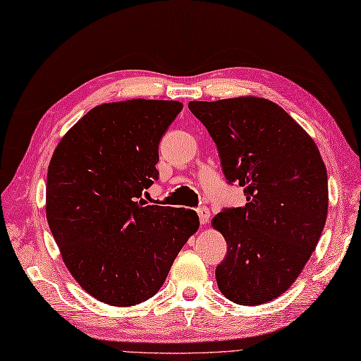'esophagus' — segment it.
Here are the masks:
<instances>
[{
	"mask_svg": "<svg viewBox=\"0 0 361 361\" xmlns=\"http://www.w3.org/2000/svg\"><path fill=\"white\" fill-rule=\"evenodd\" d=\"M196 214L200 216L201 224H207L209 219H210V210L207 207H198L196 209Z\"/></svg>",
	"mask_w": 361,
	"mask_h": 361,
	"instance_id": "34e87169",
	"label": "esophagus"
}]
</instances>
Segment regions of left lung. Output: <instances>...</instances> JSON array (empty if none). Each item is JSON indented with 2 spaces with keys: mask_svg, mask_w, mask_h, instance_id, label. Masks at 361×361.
<instances>
[{
  "mask_svg": "<svg viewBox=\"0 0 361 361\" xmlns=\"http://www.w3.org/2000/svg\"><path fill=\"white\" fill-rule=\"evenodd\" d=\"M219 149L223 174L247 204L212 219L228 243L215 270L224 297L262 305L286 292L316 250L327 220V169L310 135L261 97L190 102Z\"/></svg>",
  "mask_w": 361,
  "mask_h": 361,
  "instance_id": "1",
  "label": "left lung"
}]
</instances>
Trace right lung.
<instances>
[{
	"instance_id": "1",
	"label": "right lung",
	"mask_w": 361,
	"mask_h": 361,
	"mask_svg": "<svg viewBox=\"0 0 361 361\" xmlns=\"http://www.w3.org/2000/svg\"><path fill=\"white\" fill-rule=\"evenodd\" d=\"M182 104L133 99L86 113L53 152L47 221L81 288L111 307H133L159 292L188 237L192 209L147 206L159 179L160 140Z\"/></svg>"
}]
</instances>
